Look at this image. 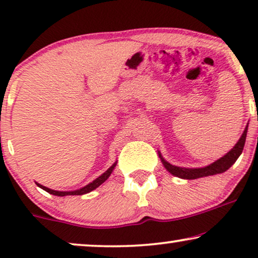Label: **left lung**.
Returning a JSON list of instances; mask_svg holds the SVG:
<instances>
[{
	"label": "left lung",
	"instance_id": "left-lung-1",
	"mask_svg": "<svg viewBox=\"0 0 258 258\" xmlns=\"http://www.w3.org/2000/svg\"><path fill=\"white\" fill-rule=\"evenodd\" d=\"M248 124H246L244 132H243L242 136L239 137L237 143L232 147V149L229 150L228 153L224 155V156L220 157L218 160L213 162V163L206 165V167H201V168L178 167V165H174V164L169 163V162L165 160L163 156H162L161 151H157L158 156H160V158H161V162H162V164H163V167L167 169V170L170 172L171 175H174L178 178L196 179L200 177H206V176L222 174V172L227 171L228 169L230 168L236 161H237V158L241 156L243 148H244V144H245L246 133H248Z\"/></svg>",
	"mask_w": 258,
	"mask_h": 258
}]
</instances>
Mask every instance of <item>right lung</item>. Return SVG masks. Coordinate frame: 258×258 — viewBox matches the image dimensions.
I'll use <instances>...</instances> for the list:
<instances>
[{"label":"right lung","mask_w":258,"mask_h":258,"mask_svg":"<svg viewBox=\"0 0 258 258\" xmlns=\"http://www.w3.org/2000/svg\"><path fill=\"white\" fill-rule=\"evenodd\" d=\"M116 164H117V161H115V162H114V164H112L111 167L109 168L107 171H104L103 174H102L101 176H98L97 178H95L93 182L88 183L87 185L82 186V188H80V189H76V190H70V191H59V190L49 189V188H47V186H44V185L40 184V183H37V182H35V183H36V185H37V186H40L41 189H43V190H45V191H47V192L51 194V195H55V196L84 195V194H88V192L93 191V190H95V189H96V188H98V186H100V185L102 184V183H104L105 181H107V179L109 178V176L111 175V172L114 171V169H115V167H116Z\"/></svg>","instance_id":"obj_1"}]
</instances>
